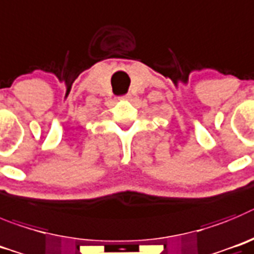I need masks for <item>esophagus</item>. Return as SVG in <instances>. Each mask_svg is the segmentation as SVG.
<instances>
[{"instance_id":"esophagus-1","label":"esophagus","mask_w":254,"mask_h":254,"mask_svg":"<svg viewBox=\"0 0 254 254\" xmlns=\"http://www.w3.org/2000/svg\"><path fill=\"white\" fill-rule=\"evenodd\" d=\"M120 99H123V100H130V99H131V96H130V93H127V95L122 96Z\"/></svg>"}]
</instances>
